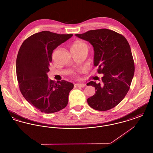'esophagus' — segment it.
<instances>
[{
    "label": "esophagus",
    "instance_id": "1",
    "mask_svg": "<svg viewBox=\"0 0 153 153\" xmlns=\"http://www.w3.org/2000/svg\"><path fill=\"white\" fill-rule=\"evenodd\" d=\"M85 86V84H74V87L75 88L84 87Z\"/></svg>",
    "mask_w": 153,
    "mask_h": 153
}]
</instances>
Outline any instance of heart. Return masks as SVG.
<instances>
[{
  "instance_id": "b5f03b06",
  "label": "heart",
  "mask_w": 153,
  "mask_h": 153,
  "mask_svg": "<svg viewBox=\"0 0 153 153\" xmlns=\"http://www.w3.org/2000/svg\"><path fill=\"white\" fill-rule=\"evenodd\" d=\"M88 50L87 45L81 41L76 42L71 48V51H81Z\"/></svg>"
}]
</instances>
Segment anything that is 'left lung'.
<instances>
[{"instance_id":"obj_1","label":"left lung","mask_w":153,"mask_h":153,"mask_svg":"<svg viewBox=\"0 0 153 153\" xmlns=\"http://www.w3.org/2000/svg\"><path fill=\"white\" fill-rule=\"evenodd\" d=\"M75 36L93 46L94 65L98 66V73L104 74L101 83L91 81L87 84L96 90L95 95L88 99V104L100 111L113 108L127 95L134 77L135 66L130 45L123 36L107 29Z\"/></svg>"}]
</instances>
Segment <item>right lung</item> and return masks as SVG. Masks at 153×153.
Returning <instances> with one entry per match:
<instances>
[{"instance_id":"1","label":"right lung","mask_w":153,"mask_h":153,"mask_svg":"<svg viewBox=\"0 0 153 153\" xmlns=\"http://www.w3.org/2000/svg\"><path fill=\"white\" fill-rule=\"evenodd\" d=\"M73 34L43 31L25 39L19 50L16 72L21 92L36 109L52 114L64 108L73 84L65 80L56 82L47 73L53 51Z\"/></svg>"}]
</instances>
